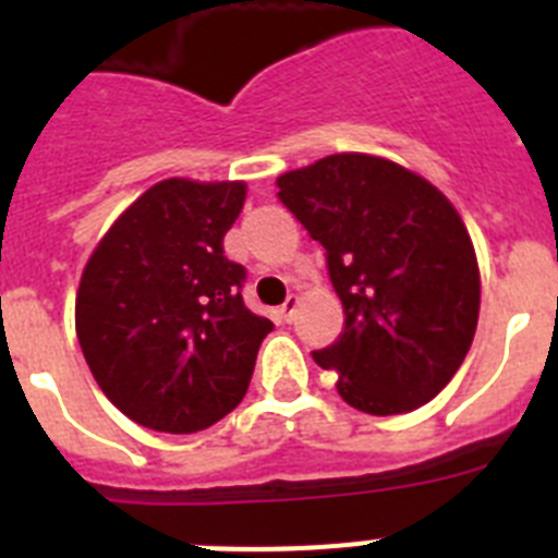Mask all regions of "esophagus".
Instances as JSON below:
<instances>
[{
	"instance_id": "obj_1",
	"label": "esophagus",
	"mask_w": 558,
	"mask_h": 558,
	"mask_svg": "<svg viewBox=\"0 0 558 558\" xmlns=\"http://www.w3.org/2000/svg\"><path fill=\"white\" fill-rule=\"evenodd\" d=\"M295 307H299V299H295V295H288V299H284L282 307H279V313H282V318H284V322H288V324L293 322Z\"/></svg>"
}]
</instances>
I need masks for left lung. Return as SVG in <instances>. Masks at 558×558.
I'll return each mask as SVG.
<instances>
[{
    "label": "left lung",
    "mask_w": 558,
    "mask_h": 558,
    "mask_svg": "<svg viewBox=\"0 0 558 558\" xmlns=\"http://www.w3.org/2000/svg\"><path fill=\"white\" fill-rule=\"evenodd\" d=\"M279 201L327 251L343 332L313 360L372 416L416 411L470 352L481 276L458 211L416 172L338 153L276 181Z\"/></svg>",
    "instance_id": "1"
}]
</instances>
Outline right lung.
Instances as JSON below:
<instances>
[{"instance_id":"add662e5","label":"right lung","mask_w":558,"mask_h":558,"mask_svg":"<svg viewBox=\"0 0 558 558\" xmlns=\"http://www.w3.org/2000/svg\"><path fill=\"white\" fill-rule=\"evenodd\" d=\"M243 201L240 181H161L122 211L83 270V357L136 425L206 430L248 391L274 324L245 307V268L223 254Z\"/></svg>"}]
</instances>
